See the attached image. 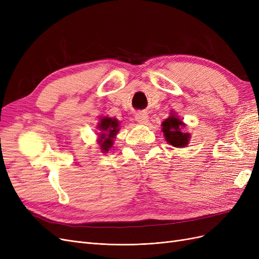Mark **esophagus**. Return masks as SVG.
Here are the masks:
<instances>
[{
	"label": "esophagus",
	"instance_id": "obj_1",
	"mask_svg": "<svg viewBox=\"0 0 259 259\" xmlns=\"http://www.w3.org/2000/svg\"><path fill=\"white\" fill-rule=\"evenodd\" d=\"M149 120V116L146 112L142 111V112H138L136 113V121L139 122L140 124H146Z\"/></svg>",
	"mask_w": 259,
	"mask_h": 259
}]
</instances>
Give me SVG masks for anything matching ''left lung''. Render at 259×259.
Masks as SVG:
<instances>
[{"label":"left lung","mask_w":259,"mask_h":259,"mask_svg":"<svg viewBox=\"0 0 259 259\" xmlns=\"http://www.w3.org/2000/svg\"><path fill=\"white\" fill-rule=\"evenodd\" d=\"M161 126L167 144L176 148H184L189 144L191 134L183 131L186 127V123L179 119L175 111L169 112V116L162 122Z\"/></svg>","instance_id":"8db88e82"}]
</instances>
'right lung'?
<instances>
[{"instance_id":"obj_1","label":"right lung","mask_w":259,"mask_h":259,"mask_svg":"<svg viewBox=\"0 0 259 259\" xmlns=\"http://www.w3.org/2000/svg\"><path fill=\"white\" fill-rule=\"evenodd\" d=\"M97 128L100 131L98 133V145L103 153H107L113 145V138L117 135L120 131V121L115 117L101 116Z\"/></svg>"}]
</instances>
